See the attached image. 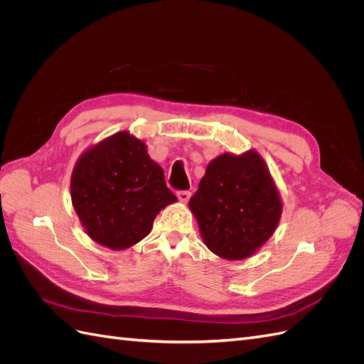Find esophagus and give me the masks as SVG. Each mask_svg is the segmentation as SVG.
Listing matches in <instances>:
<instances>
[{
	"label": "esophagus",
	"instance_id": "esophagus-1",
	"mask_svg": "<svg viewBox=\"0 0 364 364\" xmlns=\"http://www.w3.org/2000/svg\"><path fill=\"white\" fill-rule=\"evenodd\" d=\"M190 197H191V193H190V191H178V199H179L182 203L188 202Z\"/></svg>",
	"mask_w": 364,
	"mask_h": 364
}]
</instances>
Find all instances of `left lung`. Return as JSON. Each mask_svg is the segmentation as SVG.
Listing matches in <instances>:
<instances>
[{
    "label": "left lung",
    "instance_id": "8db88e82",
    "mask_svg": "<svg viewBox=\"0 0 364 364\" xmlns=\"http://www.w3.org/2000/svg\"><path fill=\"white\" fill-rule=\"evenodd\" d=\"M206 247L229 261L252 257L277 229L282 200L255 150L223 153L208 164L190 199Z\"/></svg>",
    "mask_w": 364,
    "mask_h": 364
}]
</instances>
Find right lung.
Listing matches in <instances>:
<instances>
[{"label":"right lung","mask_w":364,"mask_h":364,"mask_svg":"<svg viewBox=\"0 0 364 364\" xmlns=\"http://www.w3.org/2000/svg\"><path fill=\"white\" fill-rule=\"evenodd\" d=\"M71 200L95 243L123 250L146 238L178 197L144 142L123 130L83 151L71 174Z\"/></svg>","instance_id":"1"}]
</instances>
